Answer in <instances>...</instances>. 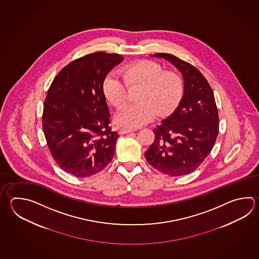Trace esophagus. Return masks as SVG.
Returning <instances> with one entry per match:
<instances>
[{"instance_id":"obj_1","label":"esophagus","mask_w":259,"mask_h":259,"mask_svg":"<svg viewBox=\"0 0 259 259\" xmlns=\"http://www.w3.org/2000/svg\"><path fill=\"white\" fill-rule=\"evenodd\" d=\"M133 132V129H127V128H123V129H121L120 131H119V135H125V134H128V133Z\"/></svg>"}]
</instances>
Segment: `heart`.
I'll list each match as a JSON object with an SVG mask.
<instances>
[{
  "instance_id": "heart-1",
  "label": "heart",
  "mask_w": 259,
  "mask_h": 259,
  "mask_svg": "<svg viewBox=\"0 0 259 259\" xmlns=\"http://www.w3.org/2000/svg\"><path fill=\"white\" fill-rule=\"evenodd\" d=\"M123 83L114 73L108 74L102 84L106 100L117 109L126 105L130 92L136 104L118 112L115 122L119 126L137 128L152 121L156 114L166 116L175 111L184 91L179 74L163 70L162 65L151 60H142L128 64L121 70Z\"/></svg>"
}]
</instances>
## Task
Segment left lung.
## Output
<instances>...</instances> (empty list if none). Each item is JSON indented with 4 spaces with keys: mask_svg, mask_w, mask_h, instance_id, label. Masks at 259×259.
<instances>
[{
    "mask_svg": "<svg viewBox=\"0 0 259 259\" xmlns=\"http://www.w3.org/2000/svg\"><path fill=\"white\" fill-rule=\"evenodd\" d=\"M174 64L184 79V94L175 111L153 130L155 140L145 156L158 171L169 176L189 175L209 155L219 134L215 98L204 75L175 55H150Z\"/></svg>",
    "mask_w": 259,
    "mask_h": 259,
    "instance_id": "obj_1",
    "label": "left lung"
}]
</instances>
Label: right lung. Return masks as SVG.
<instances>
[{
    "label": "right lung",
    "instance_id": "1",
    "mask_svg": "<svg viewBox=\"0 0 259 259\" xmlns=\"http://www.w3.org/2000/svg\"><path fill=\"white\" fill-rule=\"evenodd\" d=\"M122 61L121 54H88L62 69L48 90L43 132L52 156L65 172L89 177L113 158L119 135L109 126L102 84Z\"/></svg>",
    "mask_w": 259,
    "mask_h": 259
}]
</instances>
